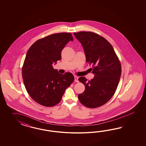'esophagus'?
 I'll return each instance as SVG.
<instances>
[{
  "label": "esophagus",
  "mask_w": 146,
  "mask_h": 146,
  "mask_svg": "<svg viewBox=\"0 0 146 146\" xmlns=\"http://www.w3.org/2000/svg\"><path fill=\"white\" fill-rule=\"evenodd\" d=\"M74 81L76 82H79V80H78V77L77 76H74Z\"/></svg>",
  "instance_id": "1"
}]
</instances>
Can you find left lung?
<instances>
[{"mask_svg": "<svg viewBox=\"0 0 146 146\" xmlns=\"http://www.w3.org/2000/svg\"><path fill=\"white\" fill-rule=\"evenodd\" d=\"M76 38L84 49L86 62L94 77L87 81L81 76L79 81L85 86L84 92L79 94L80 102L84 106L95 108L108 102L119 84L121 67L111 44L101 36L90 31L74 33Z\"/></svg>", "mask_w": 146, "mask_h": 146, "instance_id": "8db88e82", "label": "left lung"}]
</instances>
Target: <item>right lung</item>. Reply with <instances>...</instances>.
<instances>
[{
  "instance_id": "obj_1",
  "label": "right lung",
  "mask_w": 146,
  "mask_h": 146,
  "mask_svg": "<svg viewBox=\"0 0 146 146\" xmlns=\"http://www.w3.org/2000/svg\"><path fill=\"white\" fill-rule=\"evenodd\" d=\"M70 40L73 41L70 33L54 34L37 40L27 51L22 69L23 83L30 96L40 105L57 104L74 80L71 73L62 74L52 67Z\"/></svg>"
}]
</instances>
